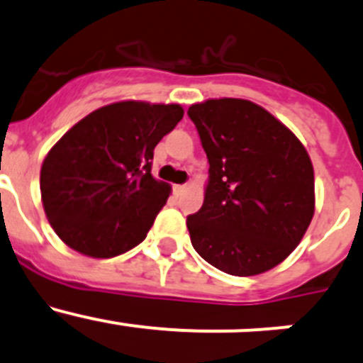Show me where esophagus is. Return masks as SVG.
Returning a JSON list of instances; mask_svg holds the SVG:
<instances>
[{
  "label": "esophagus",
  "instance_id": "34e87169",
  "mask_svg": "<svg viewBox=\"0 0 363 363\" xmlns=\"http://www.w3.org/2000/svg\"><path fill=\"white\" fill-rule=\"evenodd\" d=\"M186 189H188V186H186V184H177V186H174V193H175V195H177V196L184 195Z\"/></svg>",
  "mask_w": 363,
  "mask_h": 363
}]
</instances>
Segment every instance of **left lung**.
I'll return each mask as SVG.
<instances>
[{
	"mask_svg": "<svg viewBox=\"0 0 363 363\" xmlns=\"http://www.w3.org/2000/svg\"><path fill=\"white\" fill-rule=\"evenodd\" d=\"M208 160L202 208L188 216L195 251L232 276H256L298 246L314 214V170L298 138L237 98L191 105Z\"/></svg>",
	"mask_w": 363,
	"mask_h": 363,
	"instance_id": "8db88e82",
	"label": "left lung"
}]
</instances>
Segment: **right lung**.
I'll return each mask as SVG.
<instances>
[{
	"label": "right lung",
	"instance_id": "1",
	"mask_svg": "<svg viewBox=\"0 0 363 363\" xmlns=\"http://www.w3.org/2000/svg\"><path fill=\"white\" fill-rule=\"evenodd\" d=\"M181 105L117 101L91 112L45 156L40 191L47 219L72 250L112 258L147 235L170 186L151 175L158 142Z\"/></svg>",
	"mask_w": 363,
	"mask_h": 363
}]
</instances>
